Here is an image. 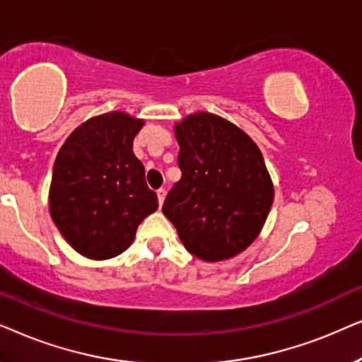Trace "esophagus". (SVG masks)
<instances>
[{"label":"esophagus","mask_w":362,"mask_h":362,"mask_svg":"<svg viewBox=\"0 0 362 362\" xmlns=\"http://www.w3.org/2000/svg\"><path fill=\"white\" fill-rule=\"evenodd\" d=\"M165 189H158L157 190V197H158V204H160V206H162V204H163V200H165Z\"/></svg>","instance_id":"1"}]
</instances>
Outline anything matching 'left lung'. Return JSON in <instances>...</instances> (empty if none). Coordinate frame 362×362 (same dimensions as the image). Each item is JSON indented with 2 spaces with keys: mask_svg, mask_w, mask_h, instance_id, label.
<instances>
[{
  "mask_svg": "<svg viewBox=\"0 0 362 362\" xmlns=\"http://www.w3.org/2000/svg\"><path fill=\"white\" fill-rule=\"evenodd\" d=\"M182 178L162 211L184 247L205 262L242 253L262 231L273 204V182L257 144L210 112L175 124Z\"/></svg>",
  "mask_w": 362,
  "mask_h": 362,
  "instance_id": "1",
  "label": "left lung"
}]
</instances>
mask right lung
I'll return each mask as SVG.
<instances>
[{
    "mask_svg": "<svg viewBox=\"0 0 362 362\" xmlns=\"http://www.w3.org/2000/svg\"><path fill=\"white\" fill-rule=\"evenodd\" d=\"M144 120L107 112L81 124L57 152L49 211L67 243L90 259L125 252L141 221L157 210L156 192L132 151Z\"/></svg>",
    "mask_w": 362,
    "mask_h": 362,
    "instance_id": "1",
    "label": "right lung"
}]
</instances>
